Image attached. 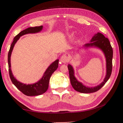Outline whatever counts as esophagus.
<instances>
[{"instance_id": "1", "label": "esophagus", "mask_w": 123, "mask_h": 123, "mask_svg": "<svg viewBox=\"0 0 123 123\" xmlns=\"http://www.w3.org/2000/svg\"><path fill=\"white\" fill-rule=\"evenodd\" d=\"M60 61H61L62 63H67V62H68V61H69V58L67 56V55H62L61 59H60Z\"/></svg>"}]
</instances>
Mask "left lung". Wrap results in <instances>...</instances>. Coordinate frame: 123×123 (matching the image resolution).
I'll return each instance as SVG.
<instances>
[{
  "label": "left lung",
  "mask_w": 123,
  "mask_h": 123,
  "mask_svg": "<svg viewBox=\"0 0 123 123\" xmlns=\"http://www.w3.org/2000/svg\"><path fill=\"white\" fill-rule=\"evenodd\" d=\"M84 46L88 47H97L100 48L105 54L106 59V75L104 81L100 85L94 87H87L83 85L81 83L79 82L74 75V70L71 65L68 66L69 70V74L70 83L72 87L75 90L83 93H91L95 92L99 90L103 87L105 83L109 80L112 73V58H113V49L110 44L109 39L105 37L101 33L98 32L92 38L91 42L86 43Z\"/></svg>",
  "instance_id": "obj_1"
}]
</instances>
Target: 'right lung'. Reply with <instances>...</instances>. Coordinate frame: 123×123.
I'll return each instance as SVG.
<instances>
[{
  "label": "right lung",
  "mask_w": 123,
  "mask_h": 123,
  "mask_svg": "<svg viewBox=\"0 0 123 123\" xmlns=\"http://www.w3.org/2000/svg\"><path fill=\"white\" fill-rule=\"evenodd\" d=\"M43 28V26H35V27H30L28 29L22 31L17 35L14 37L13 38V42L12 43L8 53V64H9V72L10 78L11 79V81L13 85L17 88L19 90L22 92L24 94L27 96H36L42 94L47 91L49 86V82L50 78L52 74L57 69L59 66V60H56L54 61L51 65L48 68L46 71L45 72L44 75L38 82L32 85H26L22 84L16 80L14 78L13 74L12 73L11 70V63H10V57H11V53L14 47V45L16 43L17 40L19 39L20 36L27 34L30 33H36L41 31Z\"/></svg>",
  "instance_id": "add662e5"
}]
</instances>
